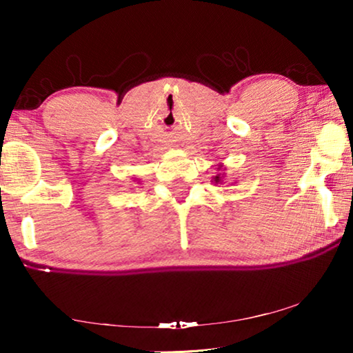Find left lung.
<instances>
[{"label":"left lung","mask_w":353,"mask_h":353,"mask_svg":"<svg viewBox=\"0 0 353 353\" xmlns=\"http://www.w3.org/2000/svg\"><path fill=\"white\" fill-rule=\"evenodd\" d=\"M221 167H223V165H221V163H219V168H216V170L221 172L220 170ZM212 183H215V185H221V183H225V175H223V173H216V175L212 176Z\"/></svg>","instance_id":"1"}]
</instances>
